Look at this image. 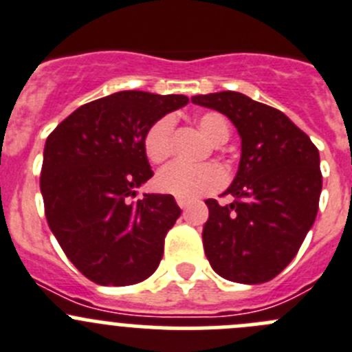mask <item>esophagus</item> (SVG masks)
I'll return each mask as SVG.
<instances>
[{"instance_id":"obj_1","label":"esophagus","mask_w":352,"mask_h":352,"mask_svg":"<svg viewBox=\"0 0 352 352\" xmlns=\"http://www.w3.org/2000/svg\"><path fill=\"white\" fill-rule=\"evenodd\" d=\"M176 202H178V206L182 207L183 210H185L186 207H188V200H185V199H176Z\"/></svg>"}]
</instances>
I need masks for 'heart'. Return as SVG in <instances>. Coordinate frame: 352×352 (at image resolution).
<instances>
[{
  "instance_id": "obj_1",
  "label": "heart",
  "mask_w": 352,
  "mask_h": 352,
  "mask_svg": "<svg viewBox=\"0 0 352 352\" xmlns=\"http://www.w3.org/2000/svg\"><path fill=\"white\" fill-rule=\"evenodd\" d=\"M197 124L204 135L214 143L221 145L228 140V122L221 113L206 112L197 117ZM174 131V119L170 116L160 117L152 124L143 138V148L146 157L153 164H162L170 155V138ZM226 182L223 167L217 164H204V166H186L182 162L169 164L164 167L155 178L157 188L162 193L178 197V199L193 200L206 193L216 192Z\"/></svg>"
}]
</instances>
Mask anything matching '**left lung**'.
Segmentation results:
<instances>
[{
    "label": "left lung",
    "mask_w": 352,
    "mask_h": 352,
    "mask_svg": "<svg viewBox=\"0 0 352 352\" xmlns=\"http://www.w3.org/2000/svg\"><path fill=\"white\" fill-rule=\"evenodd\" d=\"M192 102L228 117L242 140L239 170L223 193L235 200H206L207 259L230 282H270L296 257L316 219L318 148L285 113L242 93L195 95Z\"/></svg>",
    "instance_id": "obj_1"
}]
</instances>
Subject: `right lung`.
Wrapping results in <instances>:
<instances>
[{"mask_svg": "<svg viewBox=\"0 0 352 352\" xmlns=\"http://www.w3.org/2000/svg\"><path fill=\"white\" fill-rule=\"evenodd\" d=\"M185 95L119 91L74 110L48 136L41 195L50 230L70 263L98 285L143 282L182 214L173 195L136 190L153 176L143 138Z\"/></svg>", "mask_w": 352, "mask_h": 352, "instance_id": "obj_1", "label": "right lung"}]
</instances>
